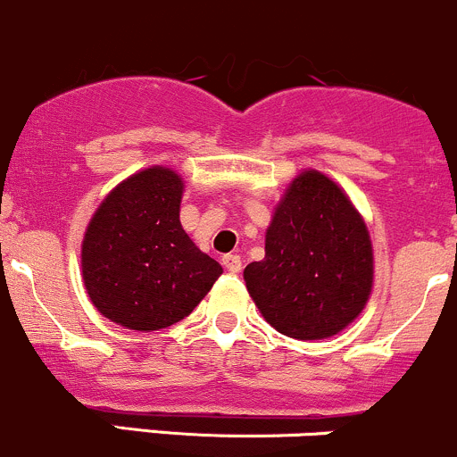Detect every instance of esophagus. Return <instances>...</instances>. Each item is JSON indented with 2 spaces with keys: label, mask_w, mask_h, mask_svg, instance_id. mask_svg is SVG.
Listing matches in <instances>:
<instances>
[{
  "label": "esophagus",
  "mask_w": 457,
  "mask_h": 457,
  "mask_svg": "<svg viewBox=\"0 0 457 457\" xmlns=\"http://www.w3.org/2000/svg\"><path fill=\"white\" fill-rule=\"evenodd\" d=\"M222 264L224 269L230 270V273H239L242 270V257L237 253H228V255L222 257Z\"/></svg>",
  "instance_id": "34e87169"
}]
</instances>
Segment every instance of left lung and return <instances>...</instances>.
<instances>
[{"label": "left lung", "mask_w": 457, "mask_h": 457, "mask_svg": "<svg viewBox=\"0 0 457 457\" xmlns=\"http://www.w3.org/2000/svg\"><path fill=\"white\" fill-rule=\"evenodd\" d=\"M266 255L244 279L266 322L295 340H324L367 304L373 248L364 220L340 187L304 170L293 179L266 228Z\"/></svg>", "instance_id": "8db88e82"}]
</instances>
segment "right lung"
I'll return each mask as SVG.
<instances>
[{"instance_id":"add662e5","label":"right lung","mask_w":457,"mask_h":457,"mask_svg":"<svg viewBox=\"0 0 457 457\" xmlns=\"http://www.w3.org/2000/svg\"><path fill=\"white\" fill-rule=\"evenodd\" d=\"M182 178L153 166L121 182L86 228L81 270L104 318L157 331L187 318L222 275L179 224Z\"/></svg>"}]
</instances>
